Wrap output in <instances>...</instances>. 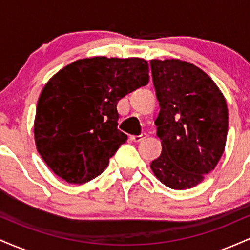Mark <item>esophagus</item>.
I'll return each mask as SVG.
<instances>
[{
  "label": "esophagus",
  "mask_w": 250,
  "mask_h": 250,
  "mask_svg": "<svg viewBox=\"0 0 250 250\" xmlns=\"http://www.w3.org/2000/svg\"><path fill=\"white\" fill-rule=\"evenodd\" d=\"M146 137H147V134L142 133V134H140V135H131L130 139L133 140L134 142H140V141H142L143 139H146Z\"/></svg>",
  "instance_id": "34e87169"
}]
</instances>
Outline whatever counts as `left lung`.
Masks as SVG:
<instances>
[{
    "instance_id": "obj_1",
    "label": "left lung",
    "mask_w": 250,
    "mask_h": 250,
    "mask_svg": "<svg viewBox=\"0 0 250 250\" xmlns=\"http://www.w3.org/2000/svg\"><path fill=\"white\" fill-rule=\"evenodd\" d=\"M160 114L155 125L162 153L150 168L163 185L193 188L216 167L228 134V109L213 80L180 60H151Z\"/></svg>"
}]
</instances>
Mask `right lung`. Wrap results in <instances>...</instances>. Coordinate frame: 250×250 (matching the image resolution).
<instances>
[{"label":"right lung","mask_w":250,"mask_h":250,"mask_svg":"<svg viewBox=\"0 0 250 250\" xmlns=\"http://www.w3.org/2000/svg\"><path fill=\"white\" fill-rule=\"evenodd\" d=\"M149 82L139 57L77 60L56 73L37 102V151L65 182L82 185L107 168L127 135L117 129V102Z\"/></svg>","instance_id":"obj_1"}]
</instances>
